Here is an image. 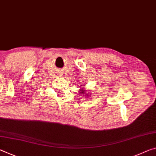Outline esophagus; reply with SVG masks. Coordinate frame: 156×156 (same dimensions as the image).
Segmentation results:
<instances>
[{"mask_svg": "<svg viewBox=\"0 0 156 156\" xmlns=\"http://www.w3.org/2000/svg\"><path fill=\"white\" fill-rule=\"evenodd\" d=\"M59 73H60V76H62V72H60Z\"/></svg>", "mask_w": 156, "mask_h": 156, "instance_id": "obj_1", "label": "esophagus"}]
</instances>
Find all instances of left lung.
Segmentation results:
<instances>
[{
    "label": "left lung",
    "mask_w": 156,
    "mask_h": 156,
    "mask_svg": "<svg viewBox=\"0 0 156 156\" xmlns=\"http://www.w3.org/2000/svg\"><path fill=\"white\" fill-rule=\"evenodd\" d=\"M79 92L80 93V94H85V91L84 90V89H81V90H80V91H79ZM88 94H90V93H87V94H86V95H87V96Z\"/></svg>",
    "instance_id": "1"
}]
</instances>
